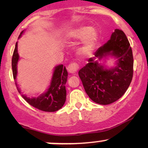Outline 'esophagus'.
<instances>
[{
    "mask_svg": "<svg viewBox=\"0 0 148 148\" xmlns=\"http://www.w3.org/2000/svg\"><path fill=\"white\" fill-rule=\"evenodd\" d=\"M79 68V64L76 63V62H72V63L69 64V66L67 67V70L71 74H74V73H76L77 72Z\"/></svg>",
    "mask_w": 148,
    "mask_h": 148,
    "instance_id": "esophagus-1",
    "label": "esophagus"
}]
</instances>
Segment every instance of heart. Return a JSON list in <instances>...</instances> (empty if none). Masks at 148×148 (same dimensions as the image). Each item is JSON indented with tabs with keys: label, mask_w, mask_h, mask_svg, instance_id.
Here are the masks:
<instances>
[{
	"label": "heart",
	"mask_w": 148,
	"mask_h": 148,
	"mask_svg": "<svg viewBox=\"0 0 148 148\" xmlns=\"http://www.w3.org/2000/svg\"><path fill=\"white\" fill-rule=\"evenodd\" d=\"M84 37L82 44L78 49L79 55L87 56L91 53L97 40V33L94 30L87 27H81L72 30L69 35V39L75 40Z\"/></svg>",
	"instance_id": "b5f03b06"
}]
</instances>
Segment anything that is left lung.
Segmentation results:
<instances>
[{"label": "left lung", "mask_w": 148, "mask_h": 148, "mask_svg": "<svg viewBox=\"0 0 148 148\" xmlns=\"http://www.w3.org/2000/svg\"><path fill=\"white\" fill-rule=\"evenodd\" d=\"M107 55L118 58L117 66L106 69L99 60ZM134 58L130 44L123 30L115 29L111 39L88 59L79 72L86 92L95 103L107 105L120 99L133 77Z\"/></svg>", "instance_id": "obj_1"}]
</instances>
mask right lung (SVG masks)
I'll use <instances>...</instances> for the list:
<instances>
[{"label": "right lung", "instance_id": "1", "mask_svg": "<svg viewBox=\"0 0 148 148\" xmlns=\"http://www.w3.org/2000/svg\"><path fill=\"white\" fill-rule=\"evenodd\" d=\"M23 31L20 34L21 35ZM18 60V54L17 51V42L15 45V49L13 53L12 59V67L13 77L15 80V84L18 92L21 93L19 88L16 83V78L17 75V62ZM67 71L65 67L62 64L57 66L53 74L51 85L49 89L45 94L42 95L38 97H27L22 95L25 101L32 106L42 111L54 112L58 111L62 108L66 100V89L65 84L67 80Z\"/></svg>", "mask_w": 148, "mask_h": 148}]
</instances>
